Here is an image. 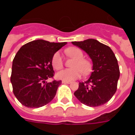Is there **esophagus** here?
<instances>
[{
    "instance_id": "34e87169",
    "label": "esophagus",
    "mask_w": 135,
    "mask_h": 135,
    "mask_svg": "<svg viewBox=\"0 0 135 135\" xmlns=\"http://www.w3.org/2000/svg\"><path fill=\"white\" fill-rule=\"evenodd\" d=\"M71 81H65V80H62V83L63 84H70L71 83Z\"/></svg>"
}]
</instances>
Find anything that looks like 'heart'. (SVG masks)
<instances>
[{
  "instance_id": "1",
  "label": "heart",
  "mask_w": 135,
  "mask_h": 135,
  "mask_svg": "<svg viewBox=\"0 0 135 135\" xmlns=\"http://www.w3.org/2000/svg\"><path fill=\"white\" fill-rule=\"evenodd\" d=\"M67 53L69 56L75 59L71 65L72 68L64 69L57 72L56 76L59 79L65 81H71L80 78L82 72L87 74L91 70L92 65L89 60L83 58L84 55L82 51L77 47H70L67 49ZM51 64L53 68L61 70L64 66L63 58L59 52H56L53 56Z\"/></svg>"
}]
</instances>
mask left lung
Here are the masks:
<instances>
[{"label":"left lung","mask_w":135,"mask_h":135,"mask_svg":"<svg viewBox=\"0 0 135 135\" xmlns=\"http://www.w3.org/2000/svg\"><path fill=\"white\" fill-rule=\"evenodd\" d=\"M85 51L93 61L89 78L80 82L74 95L81 103L89 107H98L108 102L117 90L120 77L118 60L110 47L95 39L71 42Z\"/></svg>","instance_id":"left-lung-1"}]
</instances>
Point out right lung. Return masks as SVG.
I'll list each match as a JSON object with an SVG mask.
<instances>
[{
  "mask_svg": "<svg viewBox=\"0 0 135 135\" xmlns=\"http://www.w3.org/2000/svg\"><path fill=\"white\" fill-rule=\"evenodd\" d=\"M66 44L33 40L23 45L15 55L11 82L14 95L23 105L38 108L53 99L61 81L46 80L54 76L53 56Z\"/></svg>",
  "mask_w": 135,
  "mask_h": 135,
  "instance_id": "add662e5",
  "label": "right lung"
}]
</instances>
